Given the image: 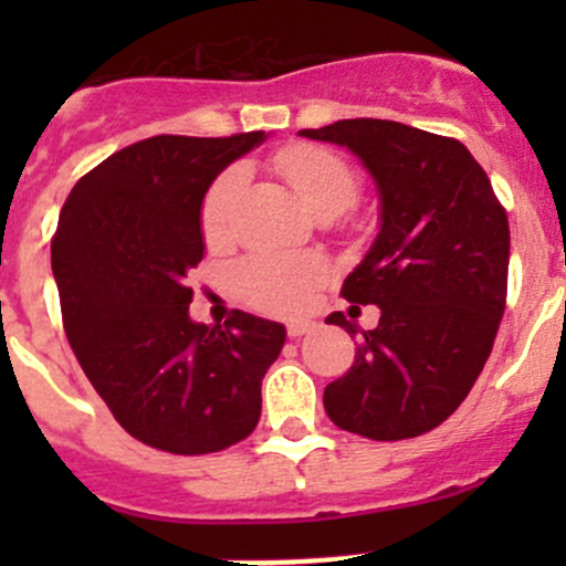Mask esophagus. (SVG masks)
Here are the masks:
<instances>
[{"mask_svg": "<svg viewBox=\"0 0 566 566\" xmlns=\"http://www.w3.org/2000/svg\"><path fill=\"white\" fill-rule=\"evenodd\" d=\"M315 331V323H306V319H298V323L287 325V336L290 339H301V336L312 334Z\"/></svg>", "mask_w": 566, "mask_h": 566, "instance_id": "obj_1", "label": "esophagus"}]
</instances>
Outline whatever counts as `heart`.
<instances>
[{
  "label": "heart",
  "instance_id": "obj_1",
  "mask_svg": "<svg viewBox=\"0 0 566 566\" xmlns=\"http://www.w3.org/2000/svg\"><path fill=\"white\" fill-rule=\"evenodd\" d=\"M279 172L312 213H342L358 197L356 169L319 147H287L276 156ZM247 167L224 169L202 199V235L210 247H224L232 232V210L247 186ZM325 276V262L315 254H262L241 268L243 295L271 315H298Z\"/></svg>",
  "mask_w": 566,
  "mask_h": 566
}]
</instances>
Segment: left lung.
<instances>
[{
    "label": "left lung",
    "instance_id": "obj_1",
    "mask_svg": "<svg viewBox=\"0 0 566 566\" xmlns=\"http://www.w3.org/2000/svg\"><path fill=\"white\" fill-rule=\"evenodd\" d=\"M298 134L347 147L380 199L378 238L342 284L350 304L378 306L380 323L325 386V413L373 441L436 430L476 384L504 317L506 210L458 139L367 117ZM325 323L358 331L342 312Z\"/></svg>",
    "mask_w": 566,
    "mask_h": 566
}]
</instances>
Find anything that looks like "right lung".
I'll use <instances>...</instances> for the list:
<instances>
[{"label":"right lung","instance_id":"1","mask_svg":"<svg viewBox=\"0 0 566 566\" xmlns=\"http://www.w3.org/2000/svg\"><path fill=\"white\" fill-rule=\"evenodd\" d=\"M262 142V130L153 136L108 156L62 205L51 271L67 342L123 430L161 452L208 454L243 441L287 339L282 323L247 312L224 328L188 315L205 193Z\"/></svg>","mask_w":566,"mask_h":566}]
</instances>
